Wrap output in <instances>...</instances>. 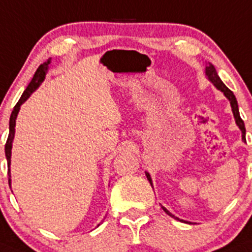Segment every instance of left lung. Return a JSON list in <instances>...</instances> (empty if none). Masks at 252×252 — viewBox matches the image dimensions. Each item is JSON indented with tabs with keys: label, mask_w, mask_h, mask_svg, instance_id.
Returning <instances> with one entry per match:
<instances>
[{
	"label": "left lung",
	"mask_w": 252,
	"mask_h": 252,
	"mask_svg": "<svg viewBox=\"0 0 252 252\" xmlns=\"http://www.w3.org/2000/svg\"><path fill=\"white\" fill-rule=\"evenodd\" d=\"M206 75H208V78L210 79L211 82H213L214 86H215L217 89H220V91H221V92H223V94L226 95L227 99H228L229 101H231L232 111H233V115H234L235 122H237L238 126H239L240 130H242V133H243V140H244V141H246V139H245V126H244V121H243V119L240 118L239 108H238V102H237V99H235L234 94H233V92L231 91V89L227 88V87L224 86L223 82H222L221 79H220L219 75H217V72H216V68L214 67V65H211V63H209V66H206ZM146 176H147L148 181H150V184L152 185V180H151L150 174H146ZM163 210L165 211V213L168 214V215L175 217V216L173 215V214L169 213V211L166 210L165 208H163ZM175 219H177V217H175ZM177 220H179V219H177ZM180 221H184V220H180Z\"/></svg>",
	"instance_id": "1"
}]
</instances>
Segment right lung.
Wrapping results in <instances>:
<instances>
[{"label": "right lung", "mask_w": 252, "mask_h": 252, "mask_svg": "<svg viewBox=\"0 0 252 252\" xmlns=\"http://www.w3.org/2000/svg\"><path fill=\"white\" fill-rule=\"evenodd\" d=\"M49 63H50V60H47L46 63H41V65L38 66V68H37V71L35 72V76H33L32 81L30 82V84L28 86V88H26L25 92L23 93V95H21L19 101L17 102V105L14 106V108H13V111H12V115H10V118H9V135H8L6 146H4V152H6L8 168L10 166V153H12V142H13V139H14V133H15V119H17L18 112H19V108H20L21 104H23L24 101H26V100L29 99V96H30V95L32 94V93L35 92L37 88H38L39 84L43 82L44 76H46V71H47V68H48ZM8 176H9V179H8V184H9V187H10V169H8Z\"/></svg>", "instance_id": "obj_1"}]
</instances>
